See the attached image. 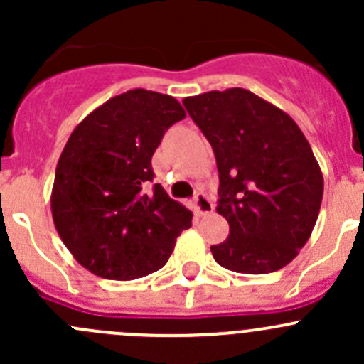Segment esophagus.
<instances>
[{
    "label": "esophagus",
    "mask_w": 364,
    "mask_h": 364,
    "mask_svg": "<svg viewBox=\"0 0 364 364\" xmlns=\"http://www.w3.org/2000/svg\"><path fill=\"white\" fill-rule=\"evenodd\" d=\"M213 209H215V204L205 197V193H197L196 199H193V211L199 216H204L213 213Z\"/></svg>",
    "instance_id": "34e87169"
}]
</instances>
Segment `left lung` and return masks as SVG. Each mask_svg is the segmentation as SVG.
Listing matches in <instances>:
<instances>
[{"label": "left lung", "instance_id": "left-lung-1", "mask_svg": "<svg viewBox=\"0 0 364 364\" xmlns=\"http://www.w3.org/2000/svg\"><path fill=\"white\" fill-rule=\"evenodd\" d=\"M186 111L215 151L216 213L230 232L211 253L220 266L266 274L296 259L321 211L324 178L296 121L243 87L186 97Z\"/></svg>", "mask_w": 364, "mask_h": 364}]
</instances>
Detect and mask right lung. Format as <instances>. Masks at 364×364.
<instances>
[{
    "mask_svg": "<svg viewBox=\"0 0 364 364\" xmlns=\"http://www.w3.org/2000/svg\"><path fill=\"white\" fill-rule=\"evenodd\" d=\"M186 116L174 97L130 90L109 98L70 134L56 165L50 211L65 247L90 273L135 280L155 273L192 225V211L155 185L151 156Z\"/></svg>",
    "mask_w": 364,
    "mask_h": 364,
    "instance_id": "obj_1",
    "label": "right lung"
}]
</instances>
